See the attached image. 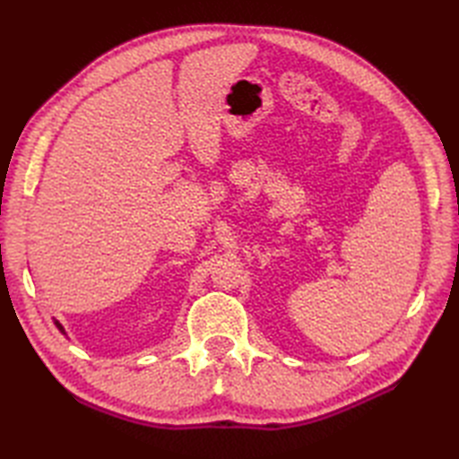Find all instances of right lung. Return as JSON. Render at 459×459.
I'll list each match as a JSON object with an SVG mask.
<instances>
[{
    "instance_id": "add662e5",
    "label": "right lung",
    "mask_w": 459,
    "mask_h": 459,
    "mask_svg": "<svg viewBox=\"0 0 459 459\" xmlns=\"http://www.w3.org/2000/svg\"><path fill=\"white\" fill-rule=\"evenodd\" d=\"M55 325H57V329L63 333V335H66V333H65V327H63V325L57 322V319H55Z\"/></svg>"
}]
</instances>
